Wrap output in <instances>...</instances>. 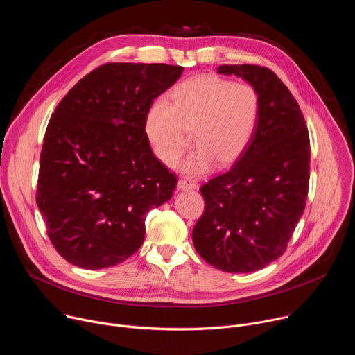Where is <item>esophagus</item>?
Here are the masks:
<instances>
[{
  "instance_id": "obj_1",
  "label": "esophagus",
  "mask_w": 355,
  "mask_h": 355,
  "mask_svg": "<svg viewBox=\"0 0 355 355\" xmlns=\"http://www.w3.org/2000/svg\"><path fill=\"white\" fill-rule=\"evenodd\" d=\"M196 188H198L196 182H193V181H191V180H184V178H181V180L178 181V189H181V191L196 189Z\"/></svg>"
}]
</instances>
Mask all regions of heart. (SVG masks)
Wrapping results in <instances>:
<instances>
[{"label": "heart", "mask_w": 355, "mask_h": 355, "mask_svg": "<svg viewBox=\"0 0 355 355\" xmlns=\"http://www.w3.org/2000/svg\"><path fill=\"white\" fill-rule=\"evenodd\" d=\"M260 118V96L244 83L198 76L178 84L170 101H156L144 118V133L155 156L175 166L191 133L193 150L182 162L187 175H202L214 164H233L247 150Z\"/></svg>", "instance_id": "obj_1"}]
</instances>
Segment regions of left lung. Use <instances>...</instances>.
Listing matches in <instances>:
<instances>
[{
	"label": "left lung",
	"mask_w": 355,
	"mask_h": 355,
	"mask_svg": "<svg viewBox=\"0 0 355 355\" xmlns=\"http://www.w3.org/2000/svg\"><path fill=\"white\" fill-rule=\"evenodd\" d=\"M218 73L240 77L257 91L260 118L240 159L200 188L207 208L192 241L208 264L245 274L284 254L305 211L309 133L296 99L267 67L219 66Z\"/></svg>",
	"instance_id": "8db88e82"
}]
</instances>
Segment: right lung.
I'll return each mask as SVG.
<instances>
[{
	"mask_svg": "<svg viewBox=\"0 0 355 355\" xmlns=\"http://www.w3.org/2000/svg\"><path fill=\"white\" fill-rule=\"evenodd\" d=\"M184 67L108 63L83 77L49 121L36 202L59 254L85 270L139 250L146 215L170 200L177 178L151 151L144 118Z\"/></svg>",
	"mask_w": 355,
	"mask_h": 355,
	"instance_id": "1",
	"label": "right lung"
}]
</instances>
